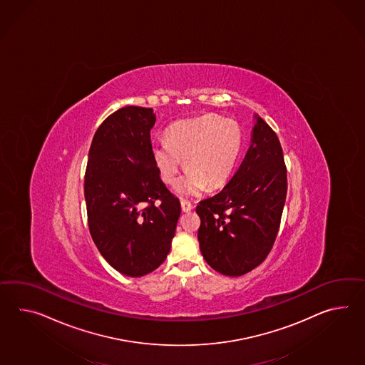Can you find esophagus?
I'll return each instance as SVG.
<instances>
[{"instance_id": "1", "label": "esophagus", "mask_w": 365, "mask_h": 365, "mask_svg": "<svg viewBox=\"0 0 365 365\" xmlns=\"http://www.w3.org/2000/svg\"><path fill=\"white\" fill-rule=\"evenodd\" d=\"M180 205H182V211L183 212H188V211H191L194 208V205H191L188 200H185V199L180 200Z\"/></svg>"}]
</instances>
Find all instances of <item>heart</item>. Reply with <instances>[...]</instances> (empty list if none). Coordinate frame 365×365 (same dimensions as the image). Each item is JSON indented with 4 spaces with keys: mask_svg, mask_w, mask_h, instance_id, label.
Instances as JSON below:
<instances>
[{
    "mask_svg": "<svg viewBox=\"0 0 365 365\" xmlns=\"http://www.w3.org/2000/svg\"><path fill=\"white\" fill-rule=\"evenodd\" d=\"M242 148L240 126L230 118L215 115L190 118L170 126L166 143L151 148V157L160 178L175 185L185 166L186 175L179 180L177 192L195 196L208 188L222 187L236 168Z\"/></svg>",
    "mask_w": 365,
    "mask_h": 365,
    "instance_id": "b5f03b06",
    "label": "heart"
}]
</instances>
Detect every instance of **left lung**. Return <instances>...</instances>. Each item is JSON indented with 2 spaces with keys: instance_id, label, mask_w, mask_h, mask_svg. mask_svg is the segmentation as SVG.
<instances>
[{
  "instance_id": "1",
  "label": "left lung",
  "mask_w": 365,
  "mask_h": 365,
  "mask_svg": "<svg viewBox=\"0 0 365 365\" xmlns=\"http://www.w3.org/2000/svg\"><path fill=\"white\" fill-rule=\"evenodd\" d=\"M250 146L227 186L199 202L197 240L207 264L224 276L258 267L273 248L287 192L284 153L274 130L255 115Z\"/></svg>"
}]
</instances>
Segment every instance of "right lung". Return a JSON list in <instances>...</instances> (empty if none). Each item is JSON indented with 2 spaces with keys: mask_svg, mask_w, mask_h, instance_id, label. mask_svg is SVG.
Masks as SVG:
<instances>
[{
  "mask_svg": "<svg viewBox=\"0 0 365 365\" xmlns=\"http://www.w3.org/2000/svg\"><path fill=\"white\" fill-rule=\"evenodd\" d=\"M151 108L125 107L98 126L88 153L84 196L92 240L117 272L143 277L166 259L180 203L151 157Z\"/></svg>",
  "mask_w": 365,
  "mask_h": 365,
  "instance_id": "obj_1",
  "label": "right lung"
}]
</instances>
